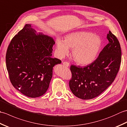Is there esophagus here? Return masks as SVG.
<instances>
[{"label": "esophagus", "instance_id": "1", "mask_svg": "<svg viewBox=\"0 0 127 127\" xmlns=\"http://www.w3.org/2000/svg\"><path fill=\"white\" fill-rule=\"evenodd\" d=\"M63 65H64V66H69V65H70V64H69V63H68V62H63Z\"/></svg>", "mask_w": 127, "mask_h": 127}]
</instances>
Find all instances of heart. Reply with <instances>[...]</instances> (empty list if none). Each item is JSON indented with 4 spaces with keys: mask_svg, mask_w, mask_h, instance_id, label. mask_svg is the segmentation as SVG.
Here are the masks:
<instances>
[{
    "mask_svg": "<svg viewBox=\"0 0 127 127\" xmlns=\"http://www.w3.org/2000/svg\"><path fill=\"white\" fill-rule=\"evenodd\" d=\"M102 46V40L98 35L91 32L79 31L70 33L64 40L57 38L56 41V52L59 58L68 55L72 49V56L76 63L87 65L95 60Z\"/></svg>",
    "mask_w": 127,
    "mask_h": 127,
    "instance_id": "1",
    "label": "heart"
}]
</instances>
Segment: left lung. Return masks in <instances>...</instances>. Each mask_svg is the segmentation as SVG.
<instances>
[{"label": "left lung", "mask_w": 127, "mask_h": 127, "mask_svg": "<svg viewBox=\"0 0 127 127\" xmlns=\"http://www.w3.org/2000/svg\"><path fill=\"white\" fill-rule=\"evenodd\" d=\"M109 43L93 63L85 67L72 65L69 87L79 98L91 99L98 96L114 82L121 62V49L117 37L109 31Z\"/></svg>", "instance_id": "left-lung-1"}]
</instances>
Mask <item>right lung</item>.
<instances>
[{
    "label": "right lung",
    "mask_w": 127,
    "mask_h": 127,
    "mask_svg": "<svg viewBox=\"0 0 127 127\" xmlns=\"http://www.w3.org/2000/svg\"><path fill=\"white\" fill-rule=\"evenodd\" d=\"M52 37L26 25L13 37L8 46L6 64L10 81L16 90L30 98L46 92L53 68L61 61L53 58Z\"/></svg>",
    "instance_id": "1"
}]
</instances>
